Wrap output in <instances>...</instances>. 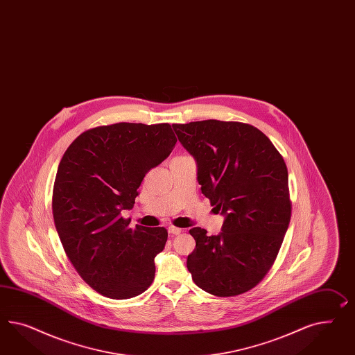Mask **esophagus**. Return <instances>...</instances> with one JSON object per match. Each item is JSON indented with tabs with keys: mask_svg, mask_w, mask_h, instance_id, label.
Segmentation results:
<instances>
[{
	"mask_svg": "<svg viewBox=\"0 0 355 355\" xmlns=\"http://www.w3.org/2000/svg\"><path fill=\"white\" fill-rule=\"evenodd\" d=\"M168 231H169V234H172V235H178V234H181V232H182V229L175 227V226H169V227H168Z\"/></svg>",
	"mask_w": 355,
	"mask_h": 355,
	"instance_id": "34e87169",
	"label": "esophagus"
}]
</instances>
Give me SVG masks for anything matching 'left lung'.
<instances>
[{"label":"left lung","mask_w":355,"mask_h":355,"mask_svg":"<svg viewBox=\"0 0 355 355\" xmlns=\"http://www.w3.org/2000/svg\"><path fill=\"white\" fill-rule=\"evenodd\" d=\"M173 129L198 163L202 193L225 216L218 235L190 230L196 241L187 257L192 280L217 297L241 295L265 278L287 232V165L253 125L204 120Z\"/></svg>","instance_id":"1"}]
</instances>
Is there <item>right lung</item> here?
<instances>
[{"label": "right lung", "mask_w": 355, "mask_h": 355, "mask_svg": "<svg viewBox=\"0 0 355 355\" xmlns=\"http://www.w3.org/2000/svg\"><path fill=\"white\" fill-rule=\"evenodd\" d=\"M171 125L117 123L89 129L69 144L53 189L59 239L78 275L102 296L126 300L155 278L153 259L165 247L164 227H129L146 173L172 153Z\"/></svg>", "instance_id": "add662e5"}]
</instances>
